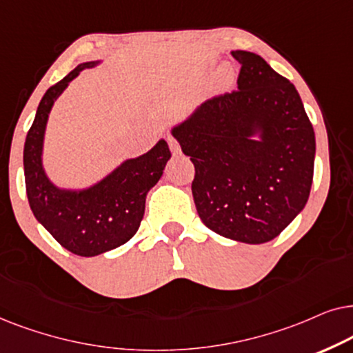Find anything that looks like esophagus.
<instances>
[{
  "mask_svg": "<svg viewBox=\"0 0 353 353\" xmlns=\"http://www.w3.org/2000/svg\"><path fill=\"white\" fill-rule=\"evenodd\" d=\"M168 145H169V148H171L172 154H179L181 153L179 143H177V140L174 137H168Z\"/></svg>",
  "mask_w": 353,
  "mask_h": 353,
  "instance_id": "34e87169",
  "label": "esophagus"
}]
</instances>
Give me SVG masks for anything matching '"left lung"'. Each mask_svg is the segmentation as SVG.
Here are the masks:
<instances>
[{
	"instance_id": "1",
	"label": "left lung",
	"mask_w": 353,
	"mask_h": 353,
	"mask_svg": "<svg viewBox=\"0 0 353 353\" xmlns=\"http://www.w3.org/2000/svg\"><path fill=\"white\" fill-rule=\"evenodd\" d=\"M237 90L211 98L171 128L195 166V206L206 228L243 243L278 237L307 205L314 130L292 83L250 51Z\"/></svg>"
}]
</instances>
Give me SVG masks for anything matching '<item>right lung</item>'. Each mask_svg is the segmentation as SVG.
<instances>
[{
  "instance_id": "add662e5",
  "label": "right lung",
  "mask_w": 353,
  "mask_h": 353,
  "mask_svg": "<svg viewBox=\"0 0 353 353\" xmlns=\"http://www.w3.org/2000/svg\"><path fill=\"white\" fill-rule=\"evenodd\" d=\"M98 64L101 59L79 64L46 90L23 145V176L32 213L61 245L81 256L101 255L135 236L148 190L161 179L171 158L168 142L161 139L150 152L124 159L87 187H59L50 179L43 164L50 112L69 83L83 69Z\"/></svg>"
}]
</instances>
